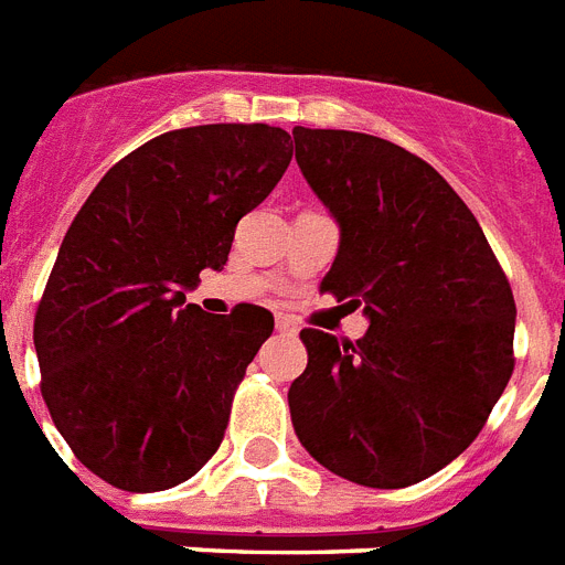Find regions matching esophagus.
Masks as SVG:
<instances>
[{
	"mask_svg": "<svg viewBox=\"0 0 565 565\" xmlns=\"http://www.w3.org/2000/svg\"><path fill=\"white\" fill-rule=\"evenodd\" d=\"M275 330H278V333H284V337H296L298 333L296 322H292V319H287V316H278V319H275Z\"/></svg>",
	"mask_w": 565,
	"mask_h": 565,
	"instance_id": "34e87169",
	"label": "esophagus"
}]
</instances>
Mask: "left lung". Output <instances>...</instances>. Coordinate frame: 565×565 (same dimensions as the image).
<instances>
[{
    "instance_id": "8db88e82",
    "label": "left lung",
    "mask_w": 565,
    "mask_h": 565,
    "mask_svg": "<svg viewBox=\"0 0 565 565\" xmlns=\"http://www.w3.org/2000/svg\"><path fill=\"white\" fill-rule=\"evenodd\" d=\"M292 139L307 185L339 226L322 290L369 319L356 342L301 330L292 429L330 473L409 488L461 456L505 392L511 284L433 164L369 132L296 127Z\"/></svg>"
}]
</instances>
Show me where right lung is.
Instances as JSON below:
<instances>
[{
    "label": "right lung",
    "mask_w": 565,
    "mask_h": 565,
    "mask_svg": "<svg viewBox=\"0 0 565 565\" xmlns=\"http://www.w3.org/2000/svg\"><path fill=\"white\" fill-rule=\"evenodd\" d=\"M292 159L290 132L203 124L124 156L72 220L36 307L34 348L54 426L92 473L168 490L217 452L232 394L273 313L185 305L223 269L235 226Z\"/></svg>",
    "instance_id": "1"
}]
</instances>
